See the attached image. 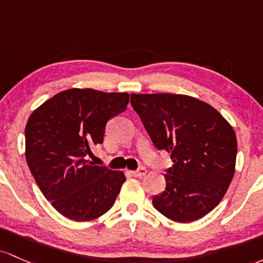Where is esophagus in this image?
Here are the masks:
<instances>
[{
  "label": "esophagus",
  "instance_id": "1",
  "mask_svg": "<svg viewBox=\"0 0 263 263\" xmlns=\"http://www.w3.org/2000/svg\"><path fill=\"white\" fill-rule=\"evenodd\" d=\"M133 175H134L135 178H143V176L146 175V169L145 167H140V169H138L137 171H133Z\"/></svg>",
  "mask_w": 263,
  "mask_h": 263
}]
</instances>
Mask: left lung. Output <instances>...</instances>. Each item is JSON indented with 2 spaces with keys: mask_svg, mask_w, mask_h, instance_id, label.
Returning <instances> with one entry per match:
<instances>
[{
  "mask_svg": "<svg viewBox=\"0 0 263 263\" xmlns=\"http://www.w3.org/2000/svg\"><path fill=\"white\" fill-rule=\"evenodd\" d=\"M130 103L154 145L173 160L165 191L153 197L154 208L175 222L201 219L219 205L234 178V128L210 104L184 94L133 93Z\"/></svg>",
  "mask_w": 263,
  "mask_h": 263,
  "instance_id": "left-lung-1",
  "label": "left lung"
}]
</instances>
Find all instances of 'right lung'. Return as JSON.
Here are the masks:
<instances>
[{"instance_id": "obj_1", "label": "right lung", "mask_w": 263, "mask_h": 263, "mask_svg": "<svg viewBox=\"0 0 263 263\" xmlns=\"http://www.w3.org/2000/svg\"><path fill=\"white\" fill-rule=\"evenodd\" d=\"M128 93L72 88L34 109L26 124V160L38 187L67 219H98L113 206L125 181L87 160L103 143L105 124L125 110Z\"/></svg>"}]
</instances>
